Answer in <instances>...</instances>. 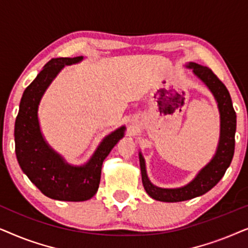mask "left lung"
I'll return each mask as SVG.
<instances>
[{
    "label": "left lung",
    "mask_w": 248,
    "mask_h": 248,
    "mask_svg": "<svg viewBox=\"0 0 248 248\" xmlns=\"http://www.w3.org/2000/svg\"><path fill=\"white\" fill-rule=\"evenodd\" d=\"M186 66L192 69L193 73L209 88L218 103L220 113V140L216 155H213L211 161L199 171V174L191 183L179 188H161L152 184L149 181L147 170H145L144 159L141 152L139 154L142 184L145 192L152 199L162 202H181L205 194L213 186L218 184L222 176L225 175L227 168L229 167L232 160L233 151H235L236 113L232 107V101L228 89L209 67L199 65L196 63H189Z\"/></svg>",
    "instance_id": "obj_1"
}]
</instances>
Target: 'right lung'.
<instances>
[{
	"label": "right lung",
	"mask_w": 248,
	"mask_h": 248,
	"mask_svg": "<svg viewBox=\"0 0 248 248\" xmlns=\"http://www.w3.org/2000/svg\"><path fill=\"white\" fill-rule=\"evenodd\" d=\"M82 59L50 60L23 91L15 124L16 155L22 171L44 195L60 201H87L96 194L105 158L125 132V126H122L107 135L83 166L69 165L44 140L37 114L40 99L64 66L79 63Z\"/></svg>",
	"instance_id": "add662e5"
}]
</instances>
